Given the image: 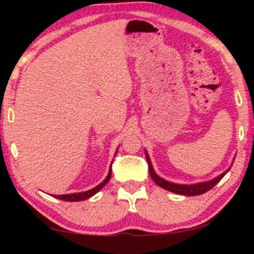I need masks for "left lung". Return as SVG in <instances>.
Here are the masks:
<instances>
[{
	"label": "left lung",
	"mask_w": 254,
	"mask_h": 254,
	"mask_svg": "<svg viewBox=\"0 0 254 254\" xmlns=\"http://www.w3.org/2000/svg\"><path fill=\"white\" fill-rule=\"evenodd\" d=\"M145 157H147V162H148V170H149V174L151 177V179L155 182L157 185L161 186L162 189H165V190L167 191H171L173 192V193H177V194H183V196H198V194H203L205 193L206 191L211 190L212 188H214L216 184L220 182L222 178L226 176L227 172H224V173L221 174V176H218L215 178V179L210 180V182H205V183H199V184H194V185H179V184H173V183H170L167 182V180H164L162 178H160L157 174L154 172L153 170V166H151V162H150V159L149 156H148V154L145 153Z\"/></svg>",
	"instance_id": "8db88e82"
}]
</instances>
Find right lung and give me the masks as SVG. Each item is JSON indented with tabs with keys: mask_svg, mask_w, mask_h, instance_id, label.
<instances>
[{
	"mask_svg": "<svg viewBox=\"0 0 254 254\" xmlns=\"http://www.w3.org/2000/svg\"><path fill=\"white\" fill-rule=\"evenodd\" d=\"M111 174H112V165H111L110 171H109V176L106 177V179H105L101 184H99L98 186H95L94 189H92V190L86 191V192H78V193L61 194V196H57V194H55L54 197H56V198H58V199H61V200H66V202H80V200L88 199L89 197L94 196V194L97 193L98 191H100L101 189H103L104 186L106 185L107 183H109V180H110V178H111Z\"/></svg>",
	"mask_w": 254,
	"mask_h": 254,
	"instance_id": "obj_1",
	"label": "right lung"
}]
</instances>
